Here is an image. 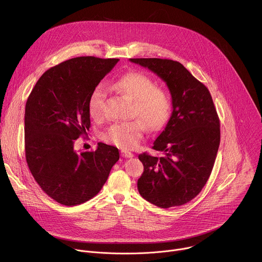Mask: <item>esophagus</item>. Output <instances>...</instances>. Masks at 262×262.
<instances>
[{
	"label": "esophagus",
	"mask_w": 262,
	"mask_h": 262,
	"mask_svg": "<svg viewBox=\"0 0 262 262\" xmlns=\"http://www.w3.org/2000/svg\"><path fill=\"white\" fill-rule=\"evenodd\" d=\"M121 156H122L123 158H127V159H130V158L134 157V155H133L132 152L126 151V150H122V151H121Z\"/></svg>",
	"instance_id": "esophagus-1"
}]
</instances>
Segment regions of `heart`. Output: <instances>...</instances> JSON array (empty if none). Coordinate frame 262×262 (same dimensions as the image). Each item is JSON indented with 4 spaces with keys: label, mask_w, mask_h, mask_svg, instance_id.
Returning <instances> with one entry per match:
<instances>
[{
    "label": "heart",
    "mask_w": 262,
    "mask_h": 262,
    "mask_svg": "<svg viewBox=\"0 0 262 262\" xmlns=\"http://www.w3.org/2000/svg\"><path fill=\"white\" fill-rule=\"evenodd\" d=\"M110 87L134 102L133 116L138 119L112 124L102 134L105 142L129 150L142 140L146 125L156 132L163 128L169 121L172 113L171 99L167 92L157 88L154 80L147 74L140 71L127 72ZM104 97L102 86L96 87L90 96L89 113L95 120L103 117Z\"/></svg>",
    "instance_id": "heart-1"
}]
</instances>
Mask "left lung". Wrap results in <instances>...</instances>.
<instances>
[{"label": "left lung", "mask_w": 262, "mask_h": 262, "mask_svg": "<svg viewBox=\"0 0 262 262\" xmlns=\"http://www.w3.org/2000/svg\"><path fill=\"white\" fill-rule=\"evenodd\" d=\"M155 72L168 86L172 114L154 142L161 158L144 152L140 195L159 207L183 205L203 189L220 145V120L208 89L181 63L168 59H129Z\"/></svg>", "instance_id": "obj_1"}]
</instances>
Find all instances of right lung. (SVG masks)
Here are the masks:
<instances>
[{
	"label": "right lung",
	"instance_id": "right-lung-1",
	"mask_svg": "<svg viewBox=\"0 0 262 262\" xmlns=\"http://www.w3.org/2000/svg\"><path fill=\"white\" fill-rule=\"evenodd\" d=\"M119 59L78 57L47 70L26 103L25 151L42 191L60 204H82L101 190L119 160L114 146L78 152L76 140L90 127L89 99Z\"/></svg>",
	"mask_w": 262,
	"mask_h": 262
}]
</instances>
